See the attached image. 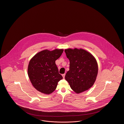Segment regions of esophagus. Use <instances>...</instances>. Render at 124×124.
Returning <instances> with one entry per match:
<instances>
[{
	"label": "esophagus",
	"mask_w": 124,
	"mask_h": 124,
	"mask_svg": "<svg viewBox=\"0 0 124 124\" xmlns=\"http://www.w3.org/2000/svg\"><path fill=\"white\" fill-rule=\"evenodd\" d=\"M65 73H64V74H63L62 75V76H63V78H65Z\"/></svg>",
	"instance_id": "obj_1"
}]
</instances>
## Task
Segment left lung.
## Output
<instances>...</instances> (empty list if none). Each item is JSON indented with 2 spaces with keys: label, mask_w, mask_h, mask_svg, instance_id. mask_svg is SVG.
Instances as JSON below:
<instances>
[{
  "label": "left lung",
  "mask_w": 124,
  "mask_h": 124,
  "mask_svg": "<svg viewBox=\"0 0 124 124\" xmlns=\"http://www.w3.org/2000/svg\"><path fill=\"white\" fill-rule=\"evenodd\" d=\"M65 52L70 61L69 71L66 73L65 80L76 93L88 90L93 85L98 74L96 60L82 49H67Z\"/></svg>",
  "instance_id": "8db88e82"
}]
</instances>
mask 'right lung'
Returning a JSON list of instances; mask_svg holds the SVG:
<instances>
[{
	"instance_id": "right-lung-1",
	"label": "right lung",
	"mask_w": 124,
	"mask_h": 124,
	"mask_svg": "<svg viewBox=\"0 0 124 124\" xmlns=\"http://www.w3.org/2000/svg\"><path fill=\"white\" fill-rule=\"evenodd\" d=\"M63 49L52 51L45 50L37 53L30 60L28 74L34 87L43 93L49 94L56 88L63 78L59 72L55 61L63 53Z\"/></svg>"
}]
</instances>
